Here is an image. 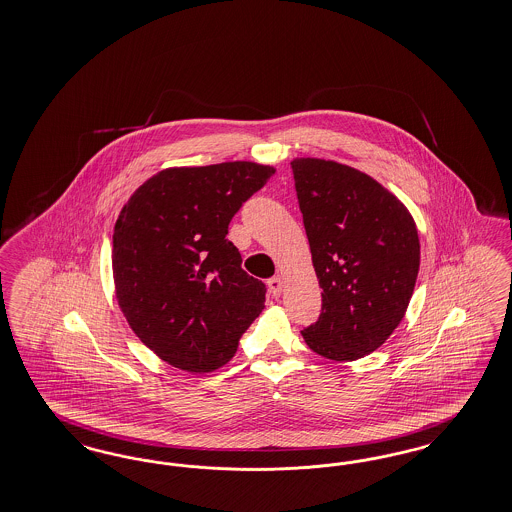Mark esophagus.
<instances>
[{"label": "esophagus", "mask_w": 512, "mask_h": 512, "mask_svg": "<svg viewBox=\"0 0 512 512\" xmlns=\"http://www.w3.org/2000/svg\"><path fill=\"white\" fill-rule=\"evenodd\" d=\"M266 284H268V291H270V295H272V297H280V293H282V286H284V282H282V278H280V276L270 278Z\"/></svg>", "instance_id": "esophagus-1"}]
</instances>
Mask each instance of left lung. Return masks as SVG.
<instances>
[{
	"label": "left lung",
	"instance_id": "8db88e82",
	"mask_svg": "<svg viewBox=\"0 0 512 512\" xmlns=\"http://www.w3.org/2000/svg\"><path fill=\"white\" fill-rule=\"evenodd\" d=\"M320 318L303 329L316 354L352 362L381 347L402 322L419 272V236L408 211L366 173L318 158L291 162Z\"/></svg>",
	"mask_w": 512,
	"mask_h": 512
}]
</instances>
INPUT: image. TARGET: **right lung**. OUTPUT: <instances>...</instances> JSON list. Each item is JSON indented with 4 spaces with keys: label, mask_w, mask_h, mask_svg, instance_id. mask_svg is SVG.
Listing matches in <instances>:
<instances>
[{
    "label": "right lung",
    "mask_w": 512,
    "mask_h": 512,
    "mask_svg": "<svg viewBox=\"0 0 512 512\" xmlns=\"http://www.w3.org/2000/svg\"><path fill=\"white\" fill-rule=\"evenodd\" d=\"M274 167H171L141 184L114 226L112 270L127 324L173 368L209 373L236 354L266 287L226 240L238 209Z\"/></svg>",
    "instance_id": "add662e5"
}]
</instances>
